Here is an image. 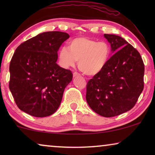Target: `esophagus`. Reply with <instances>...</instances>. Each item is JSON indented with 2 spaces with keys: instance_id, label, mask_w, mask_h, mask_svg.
<instances>
[{
  "instance_id": "1",
  "label": "esophagus",
  "mask_w": 155,
  "mask_h": 155,
  "mask_svg": "<svg viewBox=\"0 0 155 155\" xmlns=\"http://www.w3.org/2000/svg\"><path fill=\"white\" fill-rule=\"evenodd\" d=\"M73 75V77H74V78H75V77H78V76H80V73H77V72H74Z\"/></svg>"
}]
</instances>
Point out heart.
I'll list each match as a JSON object with an SVG mask.
<instances>
[{
    "mask_svg": "<svg viewBox=\"0 0 155 155\" xmlns=\"http://www.w3.org/2000/svg\"><path fill=\"white\" fill-rule=\"evenodd\" d=\"M68 48L58 51V63L64 68H78L88 76L98 75L107 66L111 57V48L105 41H98L88 37H76L71 40Z\"/></svg>",
    "mask_w": 155,
    "mask_h": 155,
    "instance_id": "b5f03b06",
    "label": "heart"
}]
</instances>
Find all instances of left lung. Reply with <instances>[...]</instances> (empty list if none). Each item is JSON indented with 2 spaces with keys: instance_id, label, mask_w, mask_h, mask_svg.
<instances>
[{
  "instance_id": "1",
  "label": "left lung",
  "mask_w": 155,
  "mask_h": 155,
  "mask_svg": "<svg viewBox=\"0 0 155 155\" xmlns=\"http://www.w3.org/2000/svg\"><path fill=\"white\" fill-rule=\"evenodd\" d=\"M115 52L104 69L87 84L86 100L94 112L113 117L129 111L144 88L145 66L139 52L124 38L104 35Z\"/></svg>"
}]
</instances>
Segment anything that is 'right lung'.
<instances>
[{
  "mask_svg": "<svg viewBox=\"0 0 155 155\" xmlns=\"http://www.w3.org/2000/svg\"><path fill=\"white\" fill-rule=\"evenodd\" d=\"M69 37L62 31H46L16 48L10 63L9 88L22 111L46 117L58 109L65 88L73 79L70 70L56 63L57 52Z\"/></svg>",
  "mask_w": 155,
  "mask_h": 155,
  "instance_id": "add662e5",
  "label": "right lung"
}]
</instances>
